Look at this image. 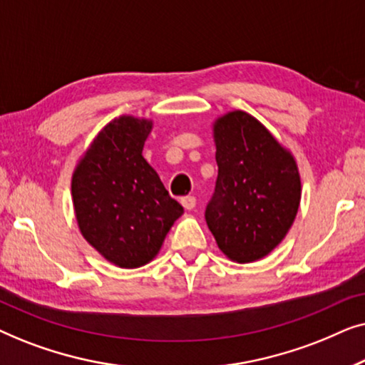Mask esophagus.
I'll use <instances>...</instances> for the list:
<instances>
[{
  "instance_id": "esophagus-1",
  "label": "esophagus",
  "mask_w": 365,
  "mask_h": 365,
  "mask_svg": "<svg viewBox=\"0 0 365 365\" xmlns=\"http://www.w3.org/2000/svg\"><path fill=\"white\" fill-rule=\"evenodd\" d=\"M181 204L184 206V209H187V211H191L196 206V197L194 196H184L181 197Z\"/></svg>"
}]
</instances>
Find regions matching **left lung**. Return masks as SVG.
Listing matches in <instances>:
<instances>
[{
  "label": "left lung",
  "mask_w": 365,
  "mask_h": 365,
  "mask_svg": "<svg viewBox=\"0 0 365 365\" xmlns=\"http://www.w3.org/2000/svg\"><path fill=\"white\" fill-rule=\"evenodd\" d=\"M217 179L206 222L221 251L257 261L286 236L301 202L296 161L272 134L242 111L214 124Z\"/></svg>",
  "instance_id": "obj_1"
}]
</instances>
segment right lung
Returning <instances> with one entry per match:
<instances>
[{"label":"right lung","mask_w":365,"mask_h":365,"mask_svg":"<svg viewBox=\"0 0 365 365\" xmlns=\"http://www.w3.org/2000/svg\"><path fill=\"white\" fill-rule=\"evenodd\" d=\"M151 123L119 118L94 139L73 176V201L83 236L119 267L156 256L184 209L143 158Z\"/></svg>","instance_id":"right-lung-1"}]
</instances>
